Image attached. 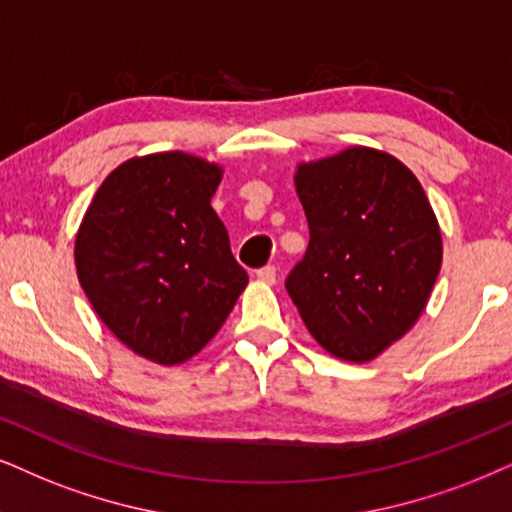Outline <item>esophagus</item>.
<instances>
[{
  "mask_svg": "<svg viewBox=\"0 0 512 512\" xmlns=\"http://www.w3.org/2000/svg\"><path fill=\"white\" fill-rule=\"evenodd\" d=\"M257 278H260L262 283H267V286H274L276 283V267H262V269H257Z\"/></svg>",
  "mask_w": 512,
  "mask_h": 512,
  "instance_id": "34e87169",
  "label": "esophagus"
}]
</instances>
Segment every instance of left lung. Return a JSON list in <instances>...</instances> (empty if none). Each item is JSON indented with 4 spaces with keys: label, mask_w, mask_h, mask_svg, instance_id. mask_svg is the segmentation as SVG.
<instances>
[{
    "label": "left lung",
    "mask_w": 512,
    "mask_h": 512,
    "mask_svg": "<svg viewBox=\"0 0 512 512\" xmlns=\"http://www.w3.org/2000/svg\"><path fill=\"white\" fill-rule=\"evenodd\" d=\"M309 248L286 290L335 359L368 364L404 338L442 269V231L423 186L387 151L349 146L297 163Z\"/></svg>",
    "instance_id": "left-lung-1"
}]
</instances>
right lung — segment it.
Returning a JSON list of instances; mask_svg holds the SVG:
<instances>
[{
  "label": "right lung",
  "instance_id": "1",
  "mask_svg": "<svg viewBox=\"0 0 512 512\" xmlns=\"http://www.w3.org/2000/svg\"><path fill=\"white\" fill-rule=\"evenodd\" d=\"M224 167L184 151L134 155L103 179L75 236V269L122 345L160 366L215 338L248 286L212 210Z\"/></svg>",
  "mask_w": 512,
  "mask_h": 512
}]
</instances>
